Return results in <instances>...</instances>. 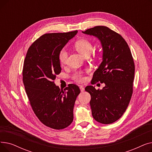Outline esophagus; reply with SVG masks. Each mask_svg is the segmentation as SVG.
Returning <instances> with one entry per match:
<instances>
[{
	"instance_id": "34e87169",
	"label": "esophagus",
	"mask_w": 152,
	"mask_h": 152,
	"mask_svg": "<svg viewBox=\"0 0 152 152\" xmlns=\"http://www.w3.org/2000/svg\"><path fill=\"white\" fill-rule=\"evenodd\" d=\"M79 88H80L81 92H84V87H83V86H81L80 87H79Z\"/></svg>"
}]
</instances>
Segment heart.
I'll use <instances>...</instances> for the list:
<instances>
[{
    "mask_svg": "<svg viewBox=\"0 0 152 152\" xmlns=\"http://www.w3.org/2000/svg\"><path fill=\"white\" fill-rule=\"evenodd\" d=\"M75 47L76 49L82 54L84 57H88L91 54L93 49V44L89 39L85 38H81L77 39L75 42ZM68 52L65 49H62L58 53V61L61 66L65 65L68 59ZM99 55V52H95L94 53V57H98ZM71 78L74 81L79 83H82L84 81V72L83 71H77L75 72L71 76Z\"/></svg>",
    "mask_w": 152,
    "mask_h": 152,
    "instance_id": "heart-1",
    "label": "heart"
}]
</instances>
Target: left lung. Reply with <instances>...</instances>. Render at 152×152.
Returning <instances> with one entry per match:
<instances>
[{"label": "left lung", "mask_w": 152, "mask_h": 152, "mask_svg": "<svg viewBox=\"0 0 152 152\" xmlns=\"http://www.w3.org/2000/svg\"><path fill=\"white\" fill-rule=\"evenodd\" d=\"M84 34L97 37L103 47V61L95 71L92 84L105 83L102 90L92 86L85 90L91 96L93 118L102 124H111L120 118L128 107L133 92L134 59L124 39L105 26L87 29Z\"/></svg>", "instance_id": "1"}]
</instances>
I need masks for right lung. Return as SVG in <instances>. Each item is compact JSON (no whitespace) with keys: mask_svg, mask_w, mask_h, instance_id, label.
<instances>
[{"mask_svg":"<svg viewBox=\"0 0 152 152\" xmlns=\"http://www.w3.org/2000/svg\"><path fill=\"white\" fill-rule=\"evenodd\" d=\"M77 33H47L32 44L24 61L23 81L34 113L44 125L63 129L73 121V108L80 93L79 87L69 84L63 90L54 80L61 73L59 52Z\"/></svg>","mask_w":152,"mask_h":152,"instance_id":"add662e5","label":"right lung"}]
</instances>
